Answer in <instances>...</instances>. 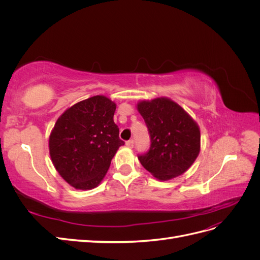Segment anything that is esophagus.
<instances>
[{"mask_svg":"<svg viewBox=\"0 0 260 260\" xmlns=\"http://www.w3.org/2000/svg\"><path fill=\"white\" fill-rule=\"evenodd\" d=\"M125 145H127V146L130 147V148H132L133 145H135V141H133V140H129V141H127V142H125Z\"/></svg>","mask_w":260,"mask_h":260,"instance_id":"obj_1","label":"esophagus"}]
</instances>
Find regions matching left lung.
<instances>
[{"label":"left lung","instance_id":"left-lung-1","mask_svg":"<svg viewBox=\"0 0 260 260\" xmlns=\"http://www.w3.org/2000/svg\"><path fill=\"white\" fill-rule=\"evenodd\" d=\"M138 111L151 137L148 152L139 155L141 165L161 181L182 175L200 154L201 131L198 123L179 104L167 98L141 101Z\"/></svg>","mask_w":260,"mask_h":260}]
</instances>
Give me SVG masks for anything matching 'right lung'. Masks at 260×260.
<instances>
[{
	"instance_id": "add662e5",
	"label": "right lung",
	"mask_w": 260,
	"mask_h": 260,
	"mask_svg": "<svg viewBox=\"0 0 260 260\" xmlns=\"http://www.w3.org/2000/svg\"><path fill=\"white\" fill-rule=\"evenodd\" d=\"M116 104L95 95L66 109L51 132L49 148L55 169L77 190L96 187L124 142L114 122Z\"/></svg>"
}]
</instances>
